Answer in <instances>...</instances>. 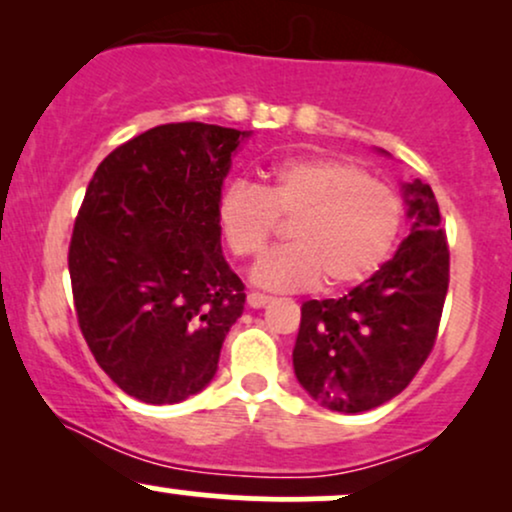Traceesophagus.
<instances>
[{"mask_svg": "<svg viewBox=\"0 0 512 512\" xmlns=\"http://www.w3.org/2000/svg\"><path fill=\"white\" fill-rule=\"evenodd\" d=\"M267 303H272V296H264V293H257L252 291L248 293V305L250 308H264Z\"/></svg>", "mask_w": 512, "mask_h": 512, "instance_id": "obj_1", "label": "esophagus"}]
</instances>
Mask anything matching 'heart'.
<instances>
[{
  "label": "heart",
  "mask_w": 512,
  "mask_h": 512,
  "mask_svg": "<svg viewBox=\"0 0 512 512\" xmlns=\"http://www.w3.org/2000/svg\"><path fill=\"white\" fill-rule=\"evenodd\" d=\"M293 245L264 255L252 281L269 291H305L325 279L349 289L380 269L404 223V202L383 180L342 158H289L260 187L233 182L216 209L219 231L238 260L257 257L290 221Z\"/></svg>",
  "instance_id": "obj_1"
}]
</instances>
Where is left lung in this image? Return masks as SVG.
I'll return each instance as SVG.
<instances>
[{
  "instance_id": "left-lung-1",
  "label": "left lung",
  "mask_w": 512,
  "mask_h": 512,
  "mask_svg": "<svg viewBox=\"0 0 512 512\" xmlns=\"http://www.w3.org/2000/svg\"><path fill=\"white\" fill-rule=\"evenodd\" d=\"M411 233L368 281L342 298L305 301L293 370L310 397L358 414L385 404L424 366L450 284V250L436 195L404 185Z\"/></svg>"
}]
</instances>
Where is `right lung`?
I'll return each mask as SVG.
<instances>
[{
	"mask_svg": "<svg viewBox=\"0 0 512 512\" xmlns=\"http://www.w3.org/2000/svg\"><path fill=\"white\" fill-rule=\"evenodd\" d=\"M248 132L170 122L120 144L86 187L69 243L74 310L108 378L146 404L209 385L243 315L221 252V185Z\"/></svg>",
	"mask_w": 512,
	"mask_h": 512,
	"instance_id": "obj_1",
	"label": "right lung"
}]
</instances>
